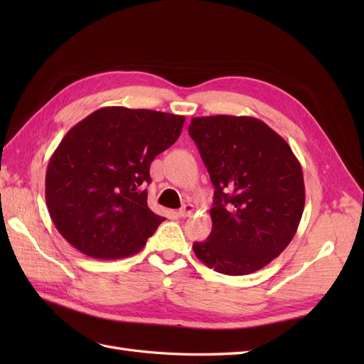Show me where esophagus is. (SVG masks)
<instances>
[{"mask_svg": "<svg viewBox=\"0 0 364 364\" xmlns=\"http://www.w3.org/2000/svg\"><path fill=\"white\" fill-rule=\"evenodd\" d=\"M194 213V206L191 205V203H186V205H183L181 209H179V217H182V218H185V217H190L191 214Z\"/></svg>", "mask_w": 364, "mask_h": 364, "instance_id": "1", "label": "esophagus"}]
</instances>
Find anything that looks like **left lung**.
<instances>
[{
	"instance_id": "left-lung-1",
	"label": "left lung",
	"mask_w": 364,
	"mask_h": 364,
	"mask_svg": "<svg viewBox=\"0 0 364 364\" xmlns=\"http://www.w3.org/2000/svg\"><path fill=\"white\" fill-rule=\"evenodd\" d=\"M188 134L215 188L213 230L193 245L196 257L230 277L267 266L290 245L305 206L291 147L253 117H196Z\"/></svg>"
}]
</instances>
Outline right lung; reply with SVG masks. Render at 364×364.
<instances>
[{"mask_svg": "<svg viewBox=\"0 0 364 364\" xmlns=\"http://www.w3.org/2000/svg\"><path fill=\"white\" fill-rule=\"evenodd\" d=\"M185 117L107 106L68 130L50 158L46 202L60 235L85 255L138 253L164 217L147 205L150 164L178 141Z\"/></svg>", "mask_w": 364, "mask_h": 364, "instance_id": "right-lung-1", "label": "right lung"}]
</instances>
